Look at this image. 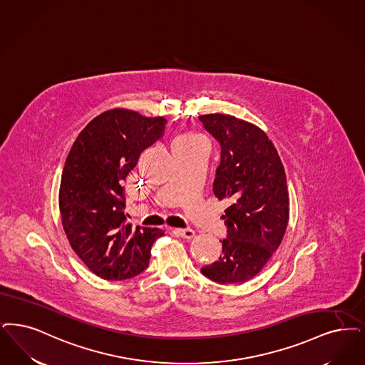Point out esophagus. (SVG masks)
<instances>
[{
	"instance_id": "1",
	"label": "esophagus",
	"mask_w": 365,
	"mask_h": 365,
	"mask_svg": "<svg viewBox=\"0 0 365 365\" xmlns=\"http://www.w3.org/2000/svg\"><path fill=\"white\" fill-rule=\"evenodd\" d=\"M171 231H173V234L178 235L183 239H192L195 236V232L192 230H178V228H175V230H171Z\"/></svg>"
}]
</instances>
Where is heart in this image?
I'll use <instances>...</instances> for the list:
<instances>
[{
  "label": "heart",
  "mask_w": 365,
  "mask_h": 365,
  "mask_svg": "<svg viewBox=\"0 0 365 365\" xmlns=\"http://www.w3.org/2000/svg\"><path fill=\"white\" fill-rule=\"evenodd\" d=\"M198 143H205L204 137L202 135H198V134H191V133H185V134H180L178 135L173 145H191V144H198Z\"/></svg>",
  "instance_id": "heart-1"
}]
</instances>
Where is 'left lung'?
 I'll list each match as a JSON object with an SVG mask.
<instances>
[{"mask_svg": "<svg viewBox=\"0 0 365 365\" xmlns=\"http://www.w3.org/2000/svg\"><path fill=\"white\" fill-rule=\"evenodd\" d=\"M200 120L221 146L213 192L228 207L222 254L202 274L219 284H242L255 277L278 246L289 220V197L284 165L266 133L227 114Z\"/></svg>", "mask_w": 365, "mask_h": 365, "instance_id": "8db88e82", "label": "left lung"}]
</instances>
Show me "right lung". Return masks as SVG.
<instances>
[{
	"label": "right lung",
	"instance_id": "1",
	"mask_svg": "<svg viewBox=\"0 0 365 365\" xmlns=\"http://www.w3.org/2000/svg\"><path fill=\"white\" fill-rule=\"evenodd\" d=\"M165 119L114 108L93 118L76 138L59 186V212L68 240L88 269L103 279L144 272L158 228H133L123 180L146 148L163 137Z\"/></svg>",
	"mask_w": 365,
	"mask_h": 365
}]
</instances>
